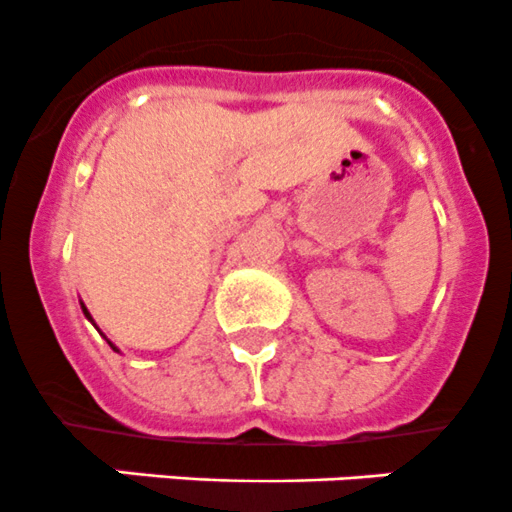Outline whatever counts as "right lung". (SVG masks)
I'll return each mask as SVG.
<instances>
[{
    "label": "right lung",
    "mask_w": 512,
    "mask_h": 512,
    "mask_svg": "<svg viewBox=\"0 0 512 512\" xmlns=\"http://www.w3.org/2000/svg\"><path fill=\"white\" fill-rule=\"evenodd\" d=\"M82 311H84V316H86V318H89V321H91V323H94V318H91V313H89V311H86V306H84V303H82ZM94 326H96V323H94ZM99 333H101V331H99ZM104 338H106V336H104ZM106 341H109V338H106ZM109 346H111V348H114V351H119V348H116V346H114V343H111V341H109Z\"/></svg>",
    "instance_id": "right-lung-1"
}]
</instances>
